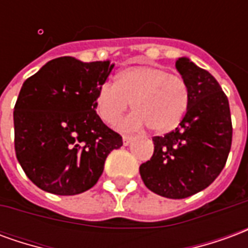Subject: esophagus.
I'll use <instances>...</instances> for the list:
<instances>
[{
  "mask_svg": "<svg viewBox=\"0 0 248 248\" xmlns=\"http://www.w3.org/2000/svg\"><path fill=\"white\" fill-rule=\"evenodd\" d=\"M122 140H124V145L127 146V145H130V142H131V140H133V137H131V135L124 134L122 135Z\"/></svg>",
  "mask_w": 248,
  "mask_h": 248,
  "instance_id": "esophagus-1",
  "label": "esophagus"
}]
</instances>
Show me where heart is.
Here are the masks:
<instances>
[{
    "label": "heart",
    "mask_w": 248,
    "mask_h": 248,
    "mask_svg": "<svg viewBox=\"0 0 248 248\" xmlns=\"http://www.w3.org/2000/svg\"><path fill=\"white\" fill-rule=\"evenodd\" d=\"M133 102L135 113L124 127H147L166 134L181 124L190 105V89L181 76L147 65L124 67L115 82H105L98 89L97 111L108 124H115Z\"/></svg>",
    "instance_id": "heart-1"
}]
</instances>
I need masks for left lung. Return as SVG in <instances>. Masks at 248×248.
I'll list each match as a JSON object with an SVG mask.
<instances>
[{"label": "left lung", "mask_w": 248, "mask_h": 248, "mask_svg": "<svg viewBox=\"0 0 248 248\" xmlns=\"http://www.w3.org/2000/svg\"><path fill=\"white\" fill-rule=\"evenodd\" d=\"M175 67L190 89V105L177 129L154 137V154L140 172L158 195L183 199L202 191L223 170L232 140L229 99L218 81L186 57Z\"/></svg>", "instance_id": "1"}]
</instances>
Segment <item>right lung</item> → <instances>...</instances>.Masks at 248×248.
<instances>
[{
  "mask_svg": "<svg viewBox=\"0 0 248 248\" xmlns=\"http://www.w3.org/2000/svg\"><path fill=\"white\" fill-rule=\"evenodd\" d=\"M113 67L110 61L60 57L24 82L14 106V149L41 190L86 191L102 175L108 154L124 145L95 111L98 89Z\"/></svg>",
  "mask_w": 248,
  "mask_h": 248,
  "instance_id": "1",
  "label": "right lung"
}]
</instances>
